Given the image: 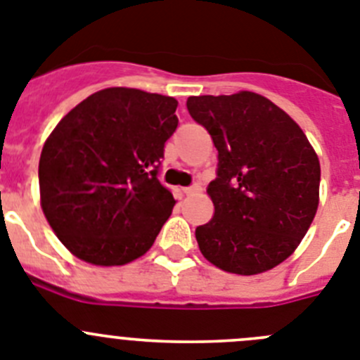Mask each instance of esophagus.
I'll return each mask as SVG.
<instances>
[{"label": "esophagus", "mask_w": 360, "mask_h": 360, "mask_svg": "<svg viewBox=\"0 0 360 360\" xmlns=\"http://www.w3.org/2000/svg\"><path fill=\"white\" fill-rule=\"evenodd\" d=\"M200 191H202V186H200V184H193V186L189 187H184V193H186V195H195V193H200Z\"/></svg>", "instance_id": "obj_1"}]
</instances>
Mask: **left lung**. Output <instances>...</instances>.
I'll use <instances>...</instances> for the list:
<instances>
[{"instance_id":"obj_1","label":"left lung","mask_w":360,"mask_h":360,"mask_svg":"<svg viewBox=\"0 0 360 360\" xmlns=\"http://www.w3.org/2000/svg\"><path fill=\"white\" fill-rule=\"evenodd\" d=\"M189 115L218 149L209 224L196 227L202 254L225 272L274 269L303 240L319 205L321 165L303 129L252 91L187 98Z\"/></svg>"}]
</instances>
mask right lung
<instances>
[{
  "instance_id": "right-lung-1",
  "label": "right lung",
  "mask_w": 360,
  "mask_h": 360,
  "mask_svg": "<svg viewBox=\"0 0 360 360\" xmlns=\"http://www.w3.org/2000/svg\"><path fill=\"white\" fill-rule=\"evenodd\" d=\"M176 106L165 95L106 88L57 124L39 158L41 207L70 252L111 266L151 249L174 207L158 173Z\"/></svg>"
}]
</instances>
